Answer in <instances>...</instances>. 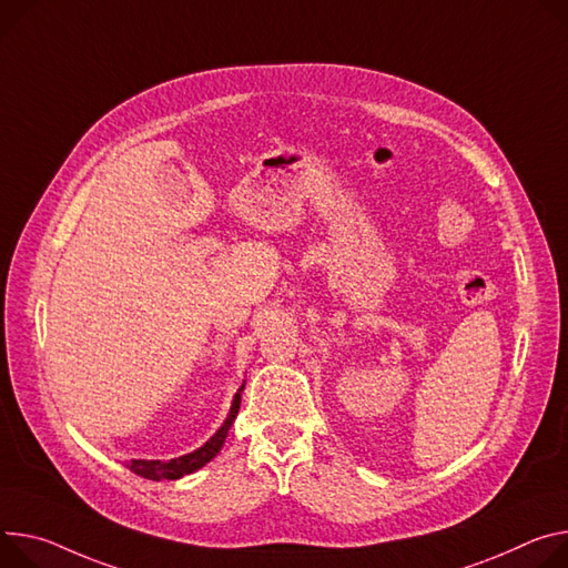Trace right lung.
Here are the masks:
<instances>
[{
	"label": "right lung",
	"mask_w": 568,
	"mask_h": 568,
	"mask_svg": "<svg viewBox=\"0 0 568 568\" xmlns=\"http://www.w3.org/2000/svg\"><path fill=\"white\" fill-rule=\"evenodd\" d=\"M242 389H244V383L237 389V394L233 396L229 417L224 419L220 430L209 442H205L203 446H199L196 450L185 453L181 457H172V459H129L126 462V469H131L133 474L146 478V480H179L185 474H194L201 467H205V464H209L222 450V446H224V442L229 437V430H231V426H233V422L237 417V412H240Z\"/></svg>",
	"instance_id": "right-lung-1"
}]
</instances>
